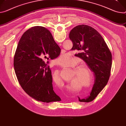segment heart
Listing matches in <instances>:
<instances>
[{
    "label": "heart",
    "instance_id": "b5f03b06",
    "mask_svg": "<svg viewBox=\"0 0 126 126\" xmlns=\"http://www.w3.org/2000/svg\"><path fill=\"white\" fill-rule=\"evenodd\" d=\"M71 56L67 54H62L57 60V63L61 66H64V65L67 64L68 62H69L70 60ZM78 60L76 58H74L73 59L74 64H77L78 63ZM73 70L75 73H73V75L72 78H76L74 79V84H76L79 81L84 82L85 81H87V76L85 73H89V70L88 68L83 66L79 65L75 67ZM92 81H90V84H92ZM71 86H73V83H70Z\"/></svg>",
    "mask_w": 126,
    "mask_h": 126
}]
</instances>
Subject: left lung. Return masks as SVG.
<instances>
[{"mask_svg":"<svg viewBox=\"0 0 126 126\" xmlns=\"http://www.w3.org/2000/svg\"><path fill=\"white\" fill-rule=\"evenodd\" d=\"M73 42L72 50L78 51L75 55L83 60L94 73V83L87 98L80 102H90L95 99L107 85L110 76L112 57L102 36L94 28L81 25L74 27L69 33ZM71 49V50H72Z\"/></svg>","mask_w":126,"mask_h":126,"instance_id":"left-lung-1","label":"left lung"}]
</instances>
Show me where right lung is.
Returning a JSON list of instances; mask_svg holds the SVG:
<instances>
[{"label":"right lung","mask_w":126,"mask_h":126,"mask_svg":"<svg viewBox=\"0 0 126 126\" xmlns=\"http://www.w3.org/2000/svg\"><path fill=\"white\" fill-rule=\"evenodd\" d=\"M50 32L36 26L24 32L15 54L14 68L22 88L36 100L49 103L61 100L54 92L49 66L43 60L58 57L61 52Z\"/></svg>","instance_id":"add662e5"}]
</instances>
